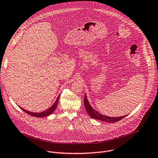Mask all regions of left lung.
<instances>
[{
  "label": "left lung",
  "instance_id": "obj_1",
  "mask_svg": "<svg viewBox=\"0 0 158 158\" xmlns=\"http://www.w3.org/2000/svg\"><path fill=\"white\" fill-rule=\"evenodd\" d=\"M84 106L85 108L86 111L88 112L89 115L94 119L96 120H101L102 122H108V123H114L118 122L124 117H125L127 115L122 116V117H108L106 115H104V114H102V113H100L98 112L96 110L93 109L91 106L90 105L88 100L87 99L86 95L85 94L84 96Z\"/></svg>",
  "mask_w": 158,
  "mask_h": 158
}]
</instances>
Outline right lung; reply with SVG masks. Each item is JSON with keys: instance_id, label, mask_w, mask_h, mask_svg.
I'll return each instance as SVG.
<instances>
[{"instance_id": "1", "label": "right lung", "mask_w": 158, "mask_h": 158, "mask_svg": "<svg viewBox=\"0 0 158 158\" xmlns=\"http://www.w3.org/2000/svg\"><path fill=\"white\" fill-rule=\"evenodd\" d=\"M59 97L60 96H58V98H56V101L55 102V103H53V105L50 107L48 109H47V110L45 111H41V112H40V113H35V112H31V111H27L25 109H23V108L19 106L21 110H23L24 112H26V113H27L28 114H30V115H31L33 117H47V116H48L50 115V114H51L52 113H53V112L54 111V110L56 109V106L57 105H58V102H59Z\"/></svg>"}]
</instances>
